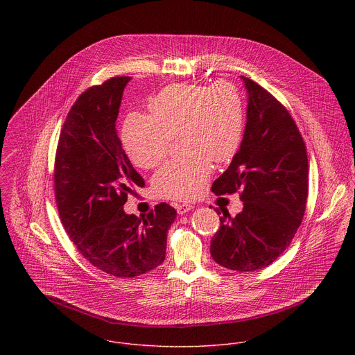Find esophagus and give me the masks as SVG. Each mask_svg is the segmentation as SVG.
I'll return each mask as SVG.
<instances>
[{"mask_svg":"<svg viewBox=\"0 0 355 355\" xmlns=\"http://www.w3.org/2000/svg\"><path fill=\"white\" fill-rule=\"evenodd\" d=\"M193 207H194V206L190 205V203H182V205H178V206H176L179 214H186L187 211L193 210Z\"/></svg>","mask_w":355,"mask_h":355,"instance_id":"esophagus-1","label":"esophagus"}]
</instances>
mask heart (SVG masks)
I'll use <instances>...</instances> for the list:
<instances>
[{
	"instance_id": "1",
	"label": "heart",
	"mask_w": 355,
	"mask_h": 355,
	"mask_svg": "<svg viewBox=\"0 0 355 355\" xmlns=\"http://www.w3.org/2000/svg\"><path fill=\"white\" fill-rule=\"evenodd\" d=\"M152 116L131 113L121 139L134 165L152 169L179 137L184 157L169 161L154 176V190L164 198L198 197L211 175V161L228 162L238 153L245 131V103L238 87L218 80L209 87L171 85L149 102Z\"/></svg>"
}]
</instances>
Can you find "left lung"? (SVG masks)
<instances>
[{
    "label": "left lung",
    "instance_id": "left-lung-1",
    "mask_svg": "<svg viewBox=\"0 0 355 355\" xmlns=\"http://www.w3.org/2000/svg\"><path fill=\"white\" fill-rule=\"evenodd\" d=\"M241 79L248 92L243 139L211 191L223 196L241 189L243 210L235 217L221 210L210 254L227 269L253 272L277 259L300 228L309 166L304 139L288 110L252 79Z\"/></svg>",
    "mask_w": 355,
    "mask_h": 355
}]
</instances>
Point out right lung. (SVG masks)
Returning a JSON list of instances; mask_svg holds the SVG:
<instances>
[{
    "instance_id": "obj_1",
    "label": "right lung",
    "mask_w": 355,
    "mask_h": 355,
    "mask_svg": "<svg viewBox=\"0 0 355 355\" xmlns=\"http://www.w3.org/2000/svg\"><path fill=\"white\" fill-rule=\"evenodd\" d=\"M130 80L112 78L80 94L62 125L54 164L55 202L68 236L90 263L116 277L157 268L176 218L165 202L145 217L124 211L127 197L145 186L116 131Z\"/></svg>"
}]
</instances>
